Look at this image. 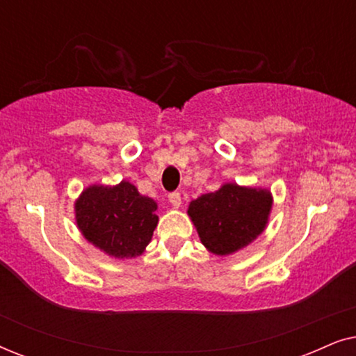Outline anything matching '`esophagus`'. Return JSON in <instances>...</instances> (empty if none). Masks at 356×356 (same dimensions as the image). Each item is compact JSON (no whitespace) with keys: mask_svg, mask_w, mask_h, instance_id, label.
<instances>
[{"mask_svg":"<svg viewBox=\"0 0 356 356\" xmlns=\"http://www.w3.org/2000/svg\"><path fill=\"white\" fill-rule=\"evenodd\" d=\"M168 201H170V204H172L173 207H179V206H181V194L177 193V191L170 193Z\"/></svg>","mask_w":356,"mask_h":356,"instance_id":"obj_1","label":"esophagus"}]
</instances>
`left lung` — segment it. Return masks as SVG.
Returning <instances> with one entry per match:
<instances>
[{"instance_id": "obj_1", "label": "left lung", "mask_w": 356, "mask_h": 356, "mask_svg": "<svg viewBox=\"0 0 356 356\" xmlns=\"http://www.w3.org/2000/svg\"><path fill=\"white\" fill-rule=\"evenodd\" d=\"M272 206L266 189L223 184L189 204L188 213L202 245L213 254H232L261 235Z\"/></svg>"}]
</instances>
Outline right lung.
Returning a JSON list of instances; mask_svg holds the SVG:
<instances>
[{
	"instance_id": "right-lung-1",
	"label": "right lung",
	"mask_w": 356,
	"mask_h": 356,
	"mask_svg": "<svg viewBox=\"0 0 356 356\" xmlns=\"http://www.w3.org/2000/svg\"><path fill=\"white\" fill-rule=\"evenodd\" d=\"M154 199L139 194L128 181L118 186H90L76 202L82 235L106 254L134 257L152 240L159 217Z\"/></svg>"
}]
</instances>
